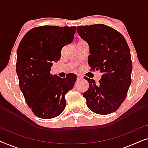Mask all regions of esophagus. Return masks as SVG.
<instances>
[{
	"instance_id": "esophagus-1",
	"label": "esophagus",
	"mask_w": 148,
	"mask_h": 148,
	"mask_svg": "<svg viewBox=\"0 0 148 148\" xmlns=\"http://www.w3.org/2000/svg\"><path fill=\"white\" fill-rule=\"evenodd\" d=\"M77 79L78 80L82 79H83V77L82 75H77Z\"/></svg>"
}]
</instances>
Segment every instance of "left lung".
Wrapping results in <instances>:
<instances>
[{
  "mask_svg": "<svg viewBox=\"0 0 148 148\" xmlns=\"http://www.w3.org/2000/svg\"><path fill=\"white\" fill-rule=\"evenodd\" d=\"M77 32L89 45L88 62L91 70L102 73L98 84L84 77L90 85L83 93L87 106L98 114L114 112L125 100L131 83L132 61L126 40L104 24L78 26Z\"/></svg>",
  "mask_w": 148,
  "mask_h": 148,
  "instance_id": "8db88e82",
  "label": "left lung"
}]
</instances>
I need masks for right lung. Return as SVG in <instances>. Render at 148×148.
<instances>
[{
	"mask_svg": "<svg viewBox=\"0 0 148 148\" xmlns=\"http://www.w3.org/2000/svg\"><path fill=\"white\" fill-rule=\"evenodd\" d=\"M75 29V26H40L28 31L20 42L16 71L25 102L36 116L54 118L65 108V95L77 75L61 78L50 74V68L61 57L62 48L73 40Z\"/></svg>",
	"mask_w": 148,
	"mask_h": 148,
	"instance_id": "add662e5",
	"label": "right lung"
}]
</instances>
